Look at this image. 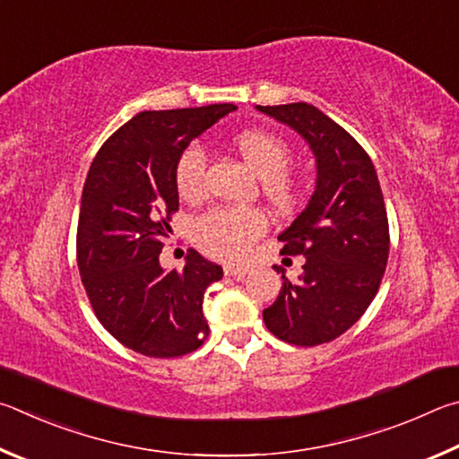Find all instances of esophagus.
<instances>
[{"mask_svg": "<svg viewBox=\"0 0 459 459\" xmlns=\"http://www.w3.org/2000/svg\"><path fill=\"white\" fill-rule=\"evenodd\" d=\"M225 276H234V278H244L247 272H250V266H244V264H225L223 266Z\"/></svg>", "mask_w": 459, "mask_h": 459, "instance_id": "esophagus-1", "label": "esophagus"}]
</instances>
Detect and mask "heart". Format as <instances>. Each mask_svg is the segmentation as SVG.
Here are the masks:
<instances>
[{
	"instance_id": "obj_1",
	"label": "heart",
	"mask_w": 459,
	"mask_h": 459,
	"mask_svg": "<svg viewBox=\"0 0 459 459\" xmlns=\"http://www.w3.org/2000/svg\"><path fill=\"white\" fill-rule=\"evenodd\" d=\"M239 155L262 177V191L272 205L290 209L300 197L299 185L286 173L292 151L280 136L264 131H246L234 139ZM207 155L204 147L191 143L175 167L179 195L195 199L205 189ZM268 228L266 215L247 207H215L193 223V242L201 252L220 260H239Z\"/></svg>"
}]
</instances>
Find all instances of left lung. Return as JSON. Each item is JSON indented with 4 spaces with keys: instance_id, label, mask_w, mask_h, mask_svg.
<instances>
[{
    "instance_id": "1",
    "label": "left lung",
    "mask_w": 459,
    "mask_h": 459,
    "mask_svg": "<svg viewBox=\"0 0 459 459\" xmlns=\"http://www.w3.org/2000/svg\"><path fill=\"white\" fill-rule=\"evenodd\" d=\"M294 128L316 159V187L302 213L278 236L282 254L304 255L302 274L264 310V323L296 347L331 342L365 315L389 258V221L373 160L308 102L255 107Z\"/></svg>"
}]
</instances>
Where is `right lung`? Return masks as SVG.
I'll return each instance as SVG.
<instances>
[{
  "instance_id": "1",
  "label": "right lung",
  "mask_w": 459,
  "mask_h": 459,
  "mask_svg": "<svg viewBox=\"0 0 459 459\" xmlns=\"http://www.w3.org/2000/svg\"><path fill=\"white\" fill-rule=\"evenodd\" d=\"M236 108L139 112L102 144L86 175L76 234L84 290L100 325L144 357L187 355L209 334L204 294L221 280V266L189 250L181 272H167L159 254L179 209V155Z\"/></svg>"
}]
</instances>
